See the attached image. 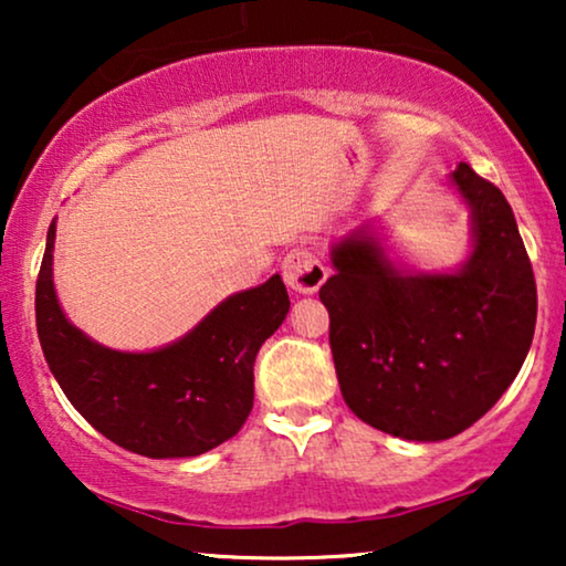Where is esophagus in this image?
<instances>
[{"label":"esophagus","instance_id":"obj_1","mask_svg":"<svg viewBox=\"0 0 566 566\" xmlns=\"http://www.w3.org/2000/svg\"><path fill=\"white\" fill-rule=\"evenodd\" d=\"M327 268L312 250H291L283 260V281L296 293H314L327 281Z\"/></svg>","mask_w":566,"mask_h":566}]
</instances>
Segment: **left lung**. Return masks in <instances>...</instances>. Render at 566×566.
<instances>
[{"instance_id":"1","label":"left lung","mask_w":566,"mask_h":566,"mask_svg":"<svg viewBox=\"0 0 566 566\" xmlns=\"http://www.w3.org/2000/svg\"><path fill=\"white\" fill-rule=\"evenodd\" d=\"M448 182L471 216L459 268H409L366 221L332 244L335 275L319 289L347 407L417 443L459 436L490 412L536 329V281L513 208L467 161Z\"/></svg>"}]
</instances>
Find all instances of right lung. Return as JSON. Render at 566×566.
I'll list each match as a JSON object with an SVG mask.
<instances>
[{"instance_id":"obj_1","label":"right lung","mask_w":566,"mask_h":566,"mask_svg":"<svg viewBox=\"0 0 566 566\" xmlns=\"http://www.w3.org/2000/svg\"><path fill=\"white\" fill-rule=\"evenodd\" d=\"M56 219L35 283V324L53 378L76 412L146 459H188L234 438L254 401V358L289 314L281 275L213 306L180 339L126 353L66 319L53 289Z\"/></svg>"}]
</instances>
